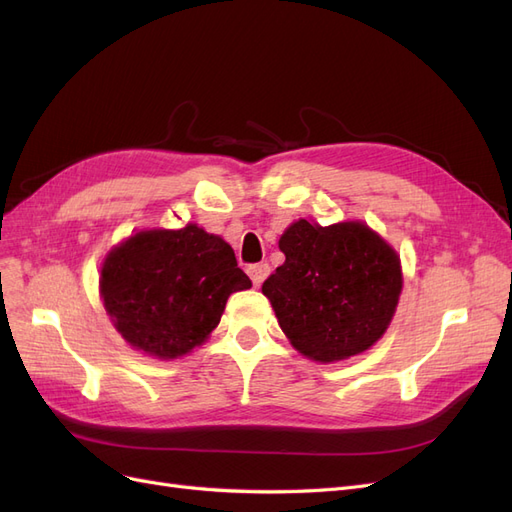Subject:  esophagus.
<instances>
[{"mask_svg": "<svg viewBox=\"0 0 512 512\" xmlns=\"http://www.w3.org/2000/svg\"><path fill=\"white\" fill-rule=\"evenodd\" d=\"M247 273H250V277H252L254 286H260V284L265 282L267 277H269V273H271V267L267 265V262H258V265L247 267Z\"/></svg>", "mask_w": 512, "mask_h": 512, "instance_id": "obj_1", "label": "esophagus"}]
</instances>
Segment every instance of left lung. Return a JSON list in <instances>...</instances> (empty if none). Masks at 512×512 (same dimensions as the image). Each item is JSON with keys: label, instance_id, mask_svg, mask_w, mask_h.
Wrapping results in <instances>:
<instances>
[{"label": "left lung", "instance_id": "obj_1", "mask_svg": "<svg viewBox=\"0 0 512 512\" xmlns=\"http://www.w3.org/2000/svg\"><path fill=\"white\" fill-rule=\"evenodd\" d=\"M286 262L262 292L292 346L320 363L374 346L401 292L397 254L361 222H294L280 239Z\"/></svg>", "mask_w": 512, "mask_h": 512}]
</instances>
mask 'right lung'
<instances>
[{
    "instance_id": "add662e5",
    "label": "right lung",
    "mask_w": 512,
    "mask_h": 512,
    "mask_svg": "<svg viewBox=\"0 0 512 512\" xmlns=\"http://www.w3.org/2000/svg\"><path fill=\"white\" fill-rule=\"evenodd\" d=\"M250 286L232 247L196 224L138 232L106 256L100 277L117 331L158 359L203 344L230 294Z\"/></svg>"
}]
</instances>
